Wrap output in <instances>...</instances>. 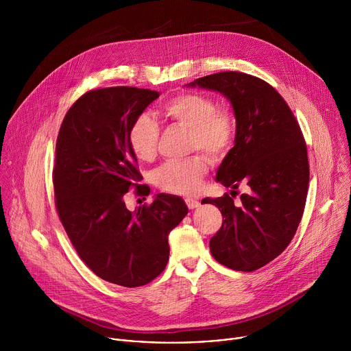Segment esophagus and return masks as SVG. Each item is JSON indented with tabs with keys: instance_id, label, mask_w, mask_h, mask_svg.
I'll use <instances>...</instances> for the list:
<instances>
[{
	"instance_id": "obj_1",
	"label": "esophagus",
	"mask_w": 351,
	"mask_h": 351,
	"mask_svg": "<svg viewBox=\"0 0 351 351\" xmlns=\"http://www.w3.org/2000/svg\"><path fill=\"white\" fill-rule=\"evenodd\" d=\"M184 202H186V204H187V207H189L190 210H194V208H197V207L199 206V202H198L197 198L186 197V198H184Z\"/></svg>"
}]
</instances>
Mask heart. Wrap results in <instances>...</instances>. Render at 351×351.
Wrapping results in <instances>:
<instances>
[{"instance_id": "heart-1", "label": "heart", "mask_w": 351, "mask_h": 351, "mask_svg": "<svg viewBox=\"0 0 351 351\" xmlns=\"http://www.w3.org/2000/svg\"><path fill=\"white\" fill-rule=\"evenodd\" d=\"M164 115L173 123L190 129V147L199 148L211 157L225 156L234 140L236 125L228 110L217 108V103L199 93H180L162 106ZM160 126L148 114L134 118L129 129V144L141 161H152L157 154ZM208 171V160L195 154L186 160H173L154 172V183L164 191L191 194Z\"/></svg>"}]
</instances>
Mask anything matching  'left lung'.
<instances>
[{"mask_svg":"<svg viewBox=\"0 0 351 351\" xmlns=\"http://www.w3.org/2000/svg\"><path fill=\"white\" fill-rule=\"evenodd\" d=\"M189 86L219 91L233 107L234 145L215 178L232 189V197H207L202 204L217 206L225 218L210 240L213 257L230 269L253 272L283 252L302 221L310 180L302 129L283 97L260 77L230 71ZM240 184L249 193L234 205Z\"/></svg>","mask_w":351,"mask_h":351,"instance_id":"obj_1","label":"left lung"}]
</instances>
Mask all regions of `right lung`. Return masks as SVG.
<instances>
[{
  "mask_svg": "<svg viewBox=\"0 0 351 351\" xmlns=\"http://www.w3.org/2000/svg\"><path fill=\"white\" fill-rule=\"evenodd\" d=\"M158 91L128 86L84 93L66 112L56 147V207L80 260L107 282L137 287L156 279L169 260V232L187 207L179 195L157 194L133 213L123 197L148 194L129 144L136 117Z\"/></svg>",
  "mask_w": 351,
  "mask_h": 351,
  "instance_id": "obj_1",
  "label": "right lung"
}]
</instances>
